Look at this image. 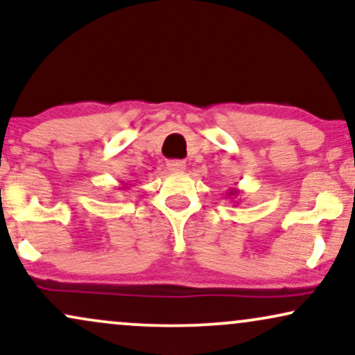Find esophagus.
I'll list each match as a JSON object with an SVG mask.
<instances>
[{
	"mask_svg": "<svg viewBox=\"0 0 355 355\" xmlns=\"http://www.w3.org/2000/svg\"><path fill=\"white\" fill-rule=\"evenodd\" d=\"M185 162L183 160H170L166 162V168L172 170V172H183L185 170Z\"/></svg>",
	"mask_w": 355,
	"mask_h": 355,
	"instance_id": "obj_1",
	"label": "esophagus"
}]
</instances>
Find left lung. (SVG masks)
Returning <instances> with one entry per match:
<instances>
[{"label":"left lung","mask_w":355,"mask_h":355,"mask_svg":"<svg viewBox=\"0 0 355 355\" xmlns=\"http://www.w3.org/2000/svg\"><path fill=\"white\" fill-rule=\"evenodd\" d=\"M238 193H240V191H238L236 189H232V190H228V191H226V195H228L230 198H232V196H238Z\"/></svg>","instance_id":"8db88e82"}]
</instances>
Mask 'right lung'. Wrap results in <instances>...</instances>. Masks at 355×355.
Instances as JSON below:
<instances>
[{
	"mask_svg": "<svg viewBox=\"0 0 355 355\" xmlns=\"http://www.w3.org/2000/svg\"><path fill=\"white\" fill-rule=\"evenodd\" d=\"M123 183V182H122ZM119 189H129V183H123L122 187H119Z\"/></svg>",
	"mask_w": 355,
	"mask_h": 355,
	"instance_id": "right-lung-1",
	"label": "right lung"
}]
</instances>
